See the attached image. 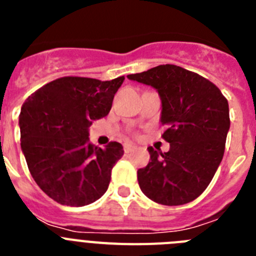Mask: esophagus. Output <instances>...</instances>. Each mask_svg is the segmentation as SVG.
<instances>
[{
  "instance_id": "obj_1",
  "label": "esophagus",
  "mask_w": 256,
  "mask_h": 256,
  "mask_svg": "<svg viewBox=\"0 0 256 256\" xmlns=\"http://www.w3.org/2000/svg\"><path fill=\"white\" fill-rule=\"evenodd\" d=\"M134 146H133V144H124V151H126V154H130V152H132L133 150H134Z\"/></svg>"
}]
</instances>
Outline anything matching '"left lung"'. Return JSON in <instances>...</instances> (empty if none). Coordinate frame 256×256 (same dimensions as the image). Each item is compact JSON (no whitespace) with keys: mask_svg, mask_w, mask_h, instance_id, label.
I'll return each instance as SVG.
<instances>
[{"mask_svg":"<svg viewBox=\"0 0 256 256\" xmlns=\"http://www.w3.org/2000/svg\"><path fill=\"white\" fill-rule=\"evenodd\" d=\"M126 78L155 88L162 100L160 122L168 152L148 148L150 162L138 169L141 191L162 205L194 201L212 182L230 130L228 101L204 76L177 65H159Z\"/></svg>","mask_w":256,"mask_h":256,"instance_id":"1","label":"left lung"}]
</instances>
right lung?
<instances>
[{
  "label": "right lung",
  "instance_id": "obj_1",
  "mask_svg": "<svg viewBox=\"0 0 256 256\" xmlns=\"http://www.w3.org/2000/svg\"><path fill=\"white\" fill-rule=\"evenodd\" d=\"M124 76L98 80L64 76L22 104L20 144L32 177L52 200L66 206L92 204L106 192L112 169L123 156L119 142H90L92 120L106 116Z\"/></svg>",
  "mask_w": 256,
  "mask_h": 256
}]
</instances>
